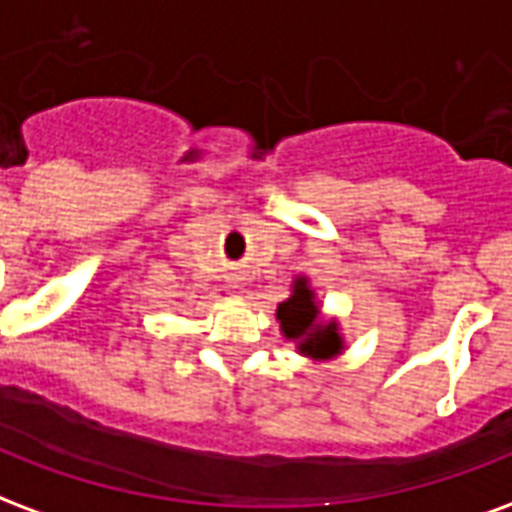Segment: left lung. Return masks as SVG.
I'll return each instance as SVG.
<instances>
[{
    "label": "left lung",
    "mask_w": 512,
    "mask_h": 512,
    "mask_svg": "<svg viewBox=\"0 0 512 512\" xmlns=\"http://www.w3.org/2000/svg\"><path fill=\"white\" fill-rule=\"evenodd\" d=\"M289 297L278 302L275 319L281 324L286 341L294 343V349L305 360L327 363L346 352V338L341 324L333 316H324L322 302L316 297L308 275H294Z\"/></svg>",
    "instance_id": "8db88e82"
}]
</instances>
